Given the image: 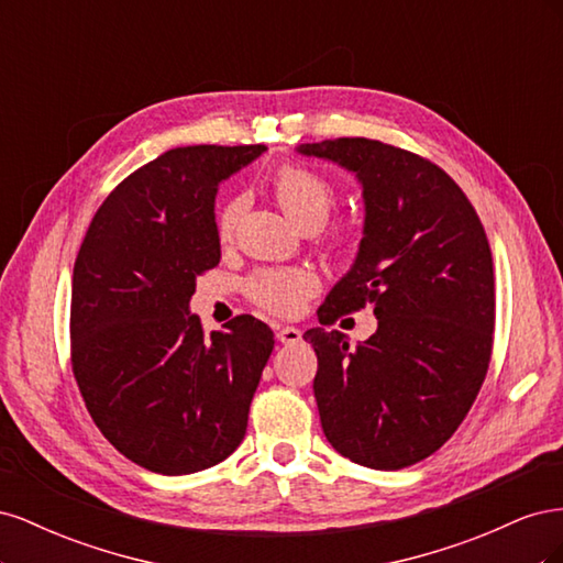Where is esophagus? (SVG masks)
Instances as JSON below:
<instances>
[{
	"instance_id": "esophagus-1",
	"label": "esophagus",
	"mask_w": 563,
	"mask_h": 563,
	"mask_svg": "<svg viewBox=\"0 0 563 563\" xmlns=\"http://www.w3.org/2000/svg\"><path fill=\"white\" fill-rule=\"evenodd\" d=\"M277 340H279L282 345H296V343H300V340H302V333L296 327H282L277 331Z\"/></svg>"
}]
</instances>
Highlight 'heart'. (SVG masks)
<instances>
[{
	"instance_id": "heart-1",
	"label": "heart",
	"mask_w": 563,
	"mask_h": 563,
	"mask_svg": "<svg viewBox=\"0 0 563 563\" xmlns=\"http://www.w3.org/2000/svg\"><path fill=\"white\" fill-rule=\"evenodd\" d=\"M272 195H275L282 211L294 220L298 228L317 223L321 225L329 218L335 190L321 174L300 164H284L269 178ZM240 201L232 199L223 203L216 218L220 240H230L232 230L240 220ZM319 279L312 269L305 267H269L255 272L249 282L251 298L261 308L275 314H296L302 310L305 300L317 294Z\"/></svg>"
}]
</instances>
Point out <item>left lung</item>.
<instances>
[{"label":"left lung","mask_w":563,"mask_h":563,"mask_svg":"<svg viewBox=\"0 0 563 563\" xmlns=\"http://www.w3.org/2000/svg\"><path fill=\"white\" fill-rule=\"evenodd\" d=\"M362 185L356 261L323 300V327L371 305L378 329L350 347L305 331L317 352L314 399L331 446L352 463L401 470L451 439L486 378L496 286L479 216L430 159L368 139L305 143Z\"/></svg>","instance_id":"1"}]
</instances>
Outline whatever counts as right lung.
Wrapping results in <instances>:
<instances>
[{
	"label": "right lung",
	"instance_id": "1",
	"mask_svg": "<svg viewBox=\"0 0 563 563\" xmlns=\"http://www.w3.org/2000/svg\"><path fill=\"white\" fill-rule=\"evenodd\" d=\"M265 145L164 152L108 195L73 275V371L98 430L150 472L192 474L242 444L275 347L251 314L203 333L190 298L220 263L218 185Z\"/></svg>",
	"mask_w": 563,
	"mask_h": 563
}]
</instances>
